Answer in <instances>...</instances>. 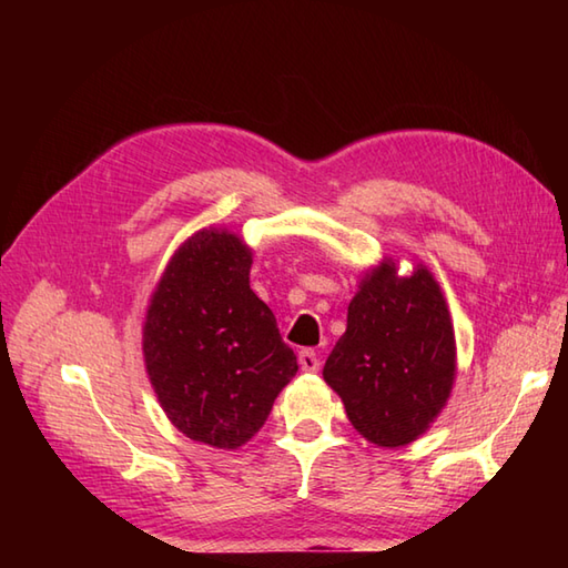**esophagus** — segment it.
I'll return each instance as SVG.
<instances>
[{"mask_svg": "<svg viewBox=\"0 0 568 568\" xmlns=\"http://www.w3.org/2000/svg\"><path fill=\"white\" fill-rule=\"evenodd\" d=\"M297 361H300V368L307 371V373L320 371V356L312 352V348H303V352H300V356H297Z\"/></svg>", "mask_w": 568, "mask_h": 568, "instance_id": "esophagus-1", "label": "esophagus"}]
</instances>
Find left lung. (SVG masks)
Wrapping results in <instances>:
<instances>
[{"instance_id": "left-lung-1", "label": "left lung", "mask_w": 568, "mask_h": 568, "mask_svg": "<svg viewBox=\"0 0 568 568\" xmlns=\"http://www.w3.org/2000/svg\"><path fill=\"white\" fill-rule=\"evenodd\" d=\"M456 371L454 327L427 268L395 275L388 261L366 275L346 332L324 364L352 425L378 446L415 442L442 413Z\"/></svg>"}]
</instances>
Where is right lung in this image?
I'll use <instances>...</instances> for the list:
<instances>
[{"instance_id":"obj_1","label":"right lung","mask_w":568,"mask_h":568,"mask_svg":"<svg viewBox=\"0 0 568 568\" xmlns=\"http://www.w3.org/2000/svg\"><path fill=\"white\" fill-rule=\"evenodd\" d=\"M248 271L244 241L202 229L168 263L143 324V356L168 419L216 449L246 444L297 373Z\"/></svg>"}]
</instances>
